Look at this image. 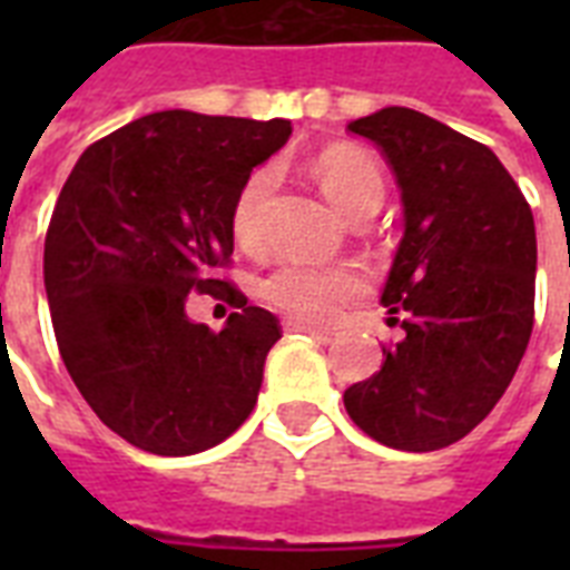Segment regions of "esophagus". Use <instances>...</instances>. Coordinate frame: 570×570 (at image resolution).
<instances>
[{"label":"esophagus","mask_w":570,"mask_h":570,"mask_svg":"<svg viewBox=\"0 0 570 570\" xmlns=\"http://www.w3.org/2000/svg\"><path fill=\"white\" fill-rule=\"evenodd\" d=\"M284 328H286V331H298V334H311V337L328 340V331H325V328H316V325H311V322L289 320V322H284Z\"/></svg>","instance_id":"obj_1"}]
</instances>
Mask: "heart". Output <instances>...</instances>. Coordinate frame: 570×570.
Masks as SVG:
<instances>
[{
    "mask_svg": "<svg viewBox=\"0 0 570 570\" xmlns=\"http://www.w3.org/2000/svg\"><path fill=\"white\" fill-rule=\"evenodd\" d=\"M313 174L343 218L379 213L384 204V174L373 156L357 147L337 145L322 150ZM275 189V171L257 168L233 197L230 230L242 248H257L263 239L268 195ZM366 293L361 272L348 266H311L302 259H281L263 281L259 295L275 311L298 322H331L346 304Z\"/></svg>",
    "mask_w": 570,
    "mask_h": 570,
    "instance_id": "heart-1",
    "label": "heart"
}]
</instances>
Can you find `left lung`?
Listing matches in <instances>:
<instances>
[{
  "label": "left lung",
  "mask_w": 570,
  "mask_h": 570,
  "mask_svg": "<svg viewBox=\"0 0 570 570\" xmlns=\"http://www.w3.org/2000/svg\"><path fill=\"white\" fill-rule=\"evenodd\" d=\"M396 174L405 204L381 302L405 337L343 393L373 441L443 450L473 432L514 379L535 320V222L491 147L390 106L348 124Z\"/></svg>",
  "instance_id": "left-lung-1"
}]
</instances>
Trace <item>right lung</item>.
<instances>
[{
	"mask_svg": "<svg viewBox=\"0 0 570 570\" xmlns=\"http://www.w3.org/2000/svg\"><path fill=\"white\" fill-rule=\"evenodd\" d=\"M289 136L281 118L156 111L94 141L58 195L43 245L58 352L138 450L204 452L257 405L281 322L218 272L233 263V197ZM189 292L240 313L222 332L195 326Z\"/></svg>",
	"mask_w": 570,
	"mask_h": 570,
	"instance_id": "add662e5",
	"label": "right lung"
}]
</instances>
